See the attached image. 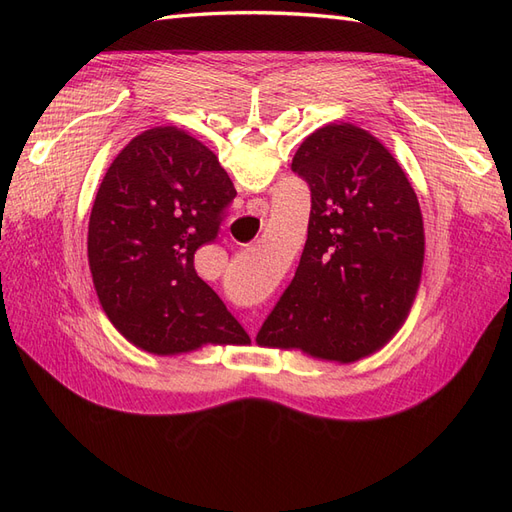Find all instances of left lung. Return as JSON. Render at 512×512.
Returning <instances> with one entry per match:
<instances>
[{"label":"left lung","mask_w":512,"mask_h":512,"mask_svg":"<svg viewBox=\"0 0 512 512\" xmlns=\"http://www.w3.org/2000/svg\"><path fill=\"white\" fill-rule=\"evenodd\" d=\"M292 170L312 190L307 241L256 344L329 363L361 361L404 327L421 286L425 228L416 192L393 153L352 123L309 134Z\"/></svg>","instance_id":"8db88e82"}]
</instances>
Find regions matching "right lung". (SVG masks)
<instances>
[{
	"instance_id": "obj_1",
	"label": "right lung",
	"mask_w": 512,
	"mask_h": 512,
	"mask_svg": "<svg viewBox=\"0 0 512 512\" xmlns=\"http://www.w3.org/2000/svg\"><path fill=\"white\" fill-rule=\"evenodd\" d=\"M235 196L218 156L175 126L134 136L108 166L87 258L104 314L130 344L158 356L250 344L194 269Z\"/></svg>"
}]
</instances>
